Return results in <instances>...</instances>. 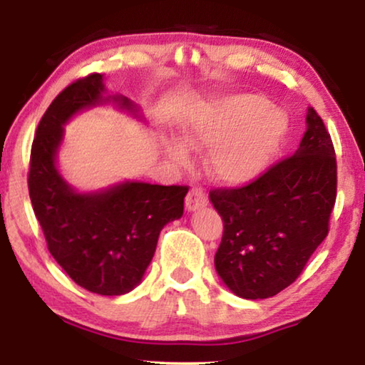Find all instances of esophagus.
<instances>
[{
	"label": "esophagus",
	"mask_w": 365,
	"mask_h": 365,
	"mask_svg": "<svg viewBox=\"0 0 365 365\" xmlns=\"http://www.w3.org/2000/svg\"><path fill=\"white\" fill-rule=\"evenodd\" d=\"M207 204V196L201 189H191L186 196V209L187 211H197Z\"/></svg>",
	"instance_id": "34e87169"
}]
</instances>
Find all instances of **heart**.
Returning <instances> with one entry per match:
<instances>
[{
    "mask_svg": "<svg viewBox=\"0 0 365 365\" xmlns=\"http://www.w3.org/2000/svg\"><path fill=\"white\" fill-rule=\"evenodd\" d=\"M287 121L256 94H236L194 114L182 143H168L173 161L186 164L187 149H211L207 171L217 182L239 186L257 178L281 144Z\"/></svg>",
    "mask_w": 365,
    "mask_h": 365,
    "instance_id": "obj_1",
    "label": "heart"
}]
</instances>
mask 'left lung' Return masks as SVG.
<instances>
[{"mask_svg":"<svg viewBox=\"0 0 365 365\" xmlns=\"http://www.w3.org/2000/svg\"><path fill=\"white\" fill-rule=\"evenodd\" d=\"M297 151L242 187L209 192L224 231L214 266L239 297L267 299L296 281L329 232L337 196L331 134L309 108Z\"/></svg>","mask_w":365,"mask_h":365,"instance_id":"1","label":"left lung"}]
</instances>
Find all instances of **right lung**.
<instances>
[{
    "label": "right lung",
    "mask_w": 365,
    "mask_h": 365,
    "mask_svg": "<svg viewBox=\"0 0 365 365\" xmlns=\"http://www.w3.org/2000/svg\"><path fill=\"white\" fill-rule=\"evenodd\" d=\"M103 74L64 88L38 124L29 159L28 189L48 249L78 286L121 296L141 282L168 222L184 212L187 186L126 181L99 192H78L56 168L63 126L81 109L104 103L136 113L124 96H108Z\"/></svg>",
    "instance_id": "1"
}]
</instances>
